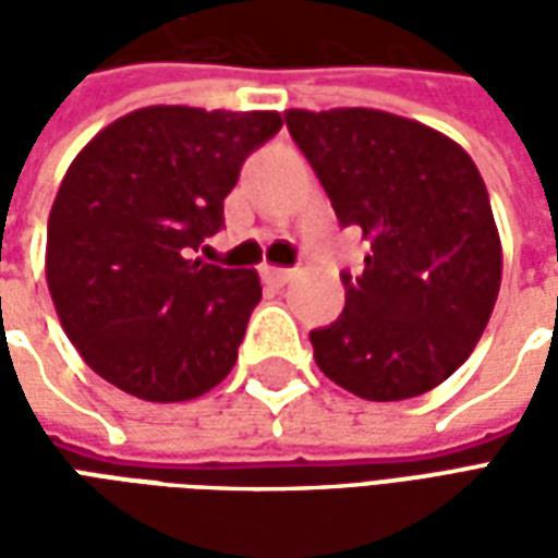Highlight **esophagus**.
<instances>
[{
  "mask_svg": "<svg viewBox=\"0 0 558 558\" xmlns=\"http://www.w3.org/2000/svg\"><path fill=\"white\" fill-rule=\"evenodd\" d=\"M259 271H263V278H266L268 283H290V280L295 278V268L263 266V268H259Z\"/></svg>",
  "mask_w": 558,
  "mask_h": 558,
  "instance_id": "34e87169",
  "label": "esophagus"
}]
</instances>
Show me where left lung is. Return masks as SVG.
I'll return each mask as SVG.
<instances>
[{"instance_id": "obj_1", "label": "left lung", "mask_w": 558, "mask_h": 558, "mask_svg": "<svg viewBox=\"0 0 558 558\" xmlns=\"http://www.w3.org/2000/svg\"><path fill=\"white\" fill-rule=\"evenodd\" d=\"M287 128L371 244L338 323L311 331L316 367L364 400L418 398L466 362L499 295L487 184L454 140L386 110H287Z\"/></svg>"}]
</instances>
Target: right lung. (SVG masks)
I'll return each instance as SVG.
<instances>
[{
	"mask_svg": "<svg viewBox=\"0 0 558 558\" xmlns=\"http://www.w3.org/2000/svg\"><path fill=\"white\" fill-rule=\"evenodd\" d=\"M275 110L155 104L116 119L71 160L47 220V287L83 362L125 395L182 403L230 374L254 268L194 251L223 227L244 158L275 137Z\"/></svg>",
	"mask_w": 558,
	"mask_h": 558,
	"instance_id": "add662e5",
	"label": "right lung"
}]
</instances>
